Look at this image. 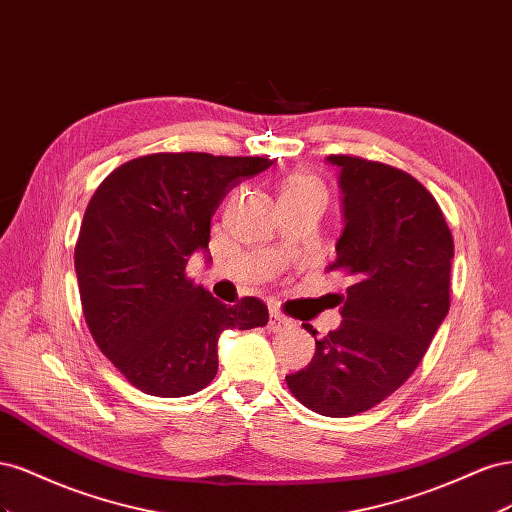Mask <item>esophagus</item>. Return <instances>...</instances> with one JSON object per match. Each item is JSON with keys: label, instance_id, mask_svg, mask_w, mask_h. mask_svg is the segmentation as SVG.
<instances>
[{"label": "esophagus", "instance_id": "obj_1", "mask_svg": "<svg viewBox=\"0 0 512 512\" xmlns=\"http://www.w3.org/2000/svg\"><path fill=\"white\" fill-rule=\"evenodd\" d=\"M288 327H292V320L282 316L280 312H271L269 316V331L273 333H280V331H286Z\"/></svg>", "mask_w": 512, "mask_h": 512}]
</instances>
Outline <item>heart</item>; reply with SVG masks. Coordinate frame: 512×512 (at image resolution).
Here are the masks:
<instances>
[{"label":"heart","mask_w":512,"mask_h":512,"mask_svg":"<svg viewBox=\"0 0 512 512\" xmlns=\"http://www.w3.org/2000/svg\"><path fill=\"white\" fill-rule=\"evenodd\" d=\"M286 194H318L322 198H327V190H324V185L312 175H292V177H288L286 183H284L282 196H286Z\"/></svg>","instance_id":"1"}]
</instances>
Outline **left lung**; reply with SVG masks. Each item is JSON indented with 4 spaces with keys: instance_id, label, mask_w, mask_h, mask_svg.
Instances as JSON below:
<instances>
[{
    "instance_id": "left-lung-1",
    "label": "left lung",
    "mask_w": 512,
    "mask_h": 512,
    "mask_svg": "<svg viewBox=\"0 0 512 512\" xmlns=\"http://www.w3.org/2000/svg\"><path fill=\"white\" fill-rule=\"evenodd\" d=\"M329 162L342 170L346 220L329 271L354 284L342 327L316 339L312 363L286 382L305 408L344 418L378 406L423 361L451 307L453 235L436 198L404 170L346 153Z\"/></svg>"
}]
</instances>
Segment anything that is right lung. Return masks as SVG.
Here are the masks:
<instances>
[{"instance_id": "add662e5", "label": "right lung", "mask_w": 512, "mask_h": 512, "mask_svg": "<svg viewBox=\"0 0 512 512\" xmlns=\"http://www.w3.org/2000/svg\"><path fill=\"white\" fill-rule=\"evenodd\" d=\"M271 164L151 153L115 168L91 196L74 247L83 316L102 354L138 391L198 393L218 374L222 331L269 322L260 299L224 305L185 267L196 250H207L222 198Z\"/></svg>"}]
</instances>
